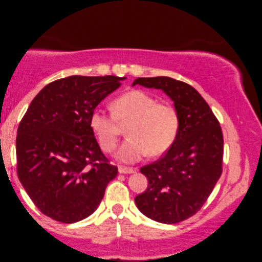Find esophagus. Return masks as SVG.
I'll list each match as a JSON object with an SVG mask.
<instances>
[{
	"instance_id": "obj_1",
	"label": "esophagus",
	"mask_w": 262,
	"mask_h": 262,
	"mask_svg": "<svg viewBox=\"0 0 262 262\" xmlns=\"http://www.w3.org/2000/svg\"><path fill=\"white\" fill-rule=\"evenodd\" d=\"M118 170L121 174H132L136 171L135 168H131V167H123V166L119 167Z\"/></svg>"
}]
</instances>
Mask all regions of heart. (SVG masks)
Wrapping results in <instances>:
<instances>
[{
    "instance_id": "obj_1",
    "label": "heart",
    "mask_w": 262,
    "mask_h": 262,
    "mask_svg": "<svg viewBox=\"0 0 262 262\" xmlns=\"http://www.w3.org/2000/svg\"><path fill=\"white\" fill-rule=\"evenodd\" d=\"M126 123L128 138L119 147L117 158L135 162L146 153L159 157L168 151L178 137L180 118L173 105L158 102L143 91H130L114 100L111 115L95 109L89 116V126L104 152L116 148L121 126Z\"/></svg>"
}]
</instances>
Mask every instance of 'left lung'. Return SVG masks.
<instances>
[{
	"mask_svg": "<svg viewBox=\"0 0 262 262\" xmlns=\"http://www.w3.org/2000/svg\"><path fill=\"white\" fill-rule=\"evenodd\" d=\"M161 89L174 102L180 118L177 139L159 160L143 166L147 189L136 196L145 216L175 224L203 207L223 170L224 140L220 122L200 93L182 81L138 78L132 85Z\"/></svg>",
	"mask_w": 262,
	"mask_h": 262,
	"instance_id": "8db88e82",
	"label": "left lung"
}]
</instances>
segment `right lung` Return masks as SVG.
<instances>
[{
    "mask_svg": "<svg viewBox=\"0 0 262 262\" xmlns=\"http://www.w3.org/2000/svg\"><path fill=\"white\" fill-rule=\"evenodd\" d=\"M124 79L72 75L45 85L30 103L17 130V175L47 217L66 224L84 220L117 177L89 116Z\"/></svg>",
    "mask_w": 262,
    "mask_h": 262,
    "instance_id": "1",
    "label": "right lung"
}]
</instances>
